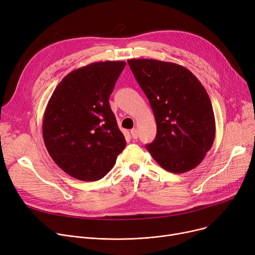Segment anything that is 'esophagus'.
I'll list each match as a JSON object with an SVG mask.
<instances>
[{
  "instance_id": "34e87169",
  "label": "esophagus",
  "mask_w": 255,
  "mask_h": 255,
  "mask_svg": "<svg viewBox=\"0 0 255 255\" xmlns=\"http://www.w3.org/2000/svg\"><path fill=\"white\" fill-rule=\"evenodd\" d=\"M130 133H131V136L134 138V139H136L137 137H138V131H137V129L136 128H133L131 131H130Z\"/></svg>"
}]
</instances>
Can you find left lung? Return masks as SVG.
Segmentation results:
<instances>
[{"label": "left lung", "mask_w": 255, "mask_h": 255, "mask_svg": "<svg viewBox=\"0 0 255 255\" xmlns=\"http://www.w3.org/2000/svg\"><path fill=\"white\" fill-rule=\"evenodd\" d=\"M128 64L150 101L157 124L156 137L146 149L167 171L193 169L212 148L216 133L206 89L191 71L176 63L131 59Z\"/></svg>", "instance_id": "left-lung-1"}]
</instances>
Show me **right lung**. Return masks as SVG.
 Segmentation results:
<instances>
[{"label":"right lung","mask_w":255,"mask_h":255,"mask_svg":"<svg viewBox=\"0 0 255 255\" xmlns=\"http://www.w3.org/2000/svg\"><path fill=\"white\" fill-rule=\"evenodd\" d=\"M123 61L95 62L67 74L46 105L42 135L56 164L80 181H98L126 140L110 105Z\"/></svg>","instance_id":"add662e5"}]
</instances>
